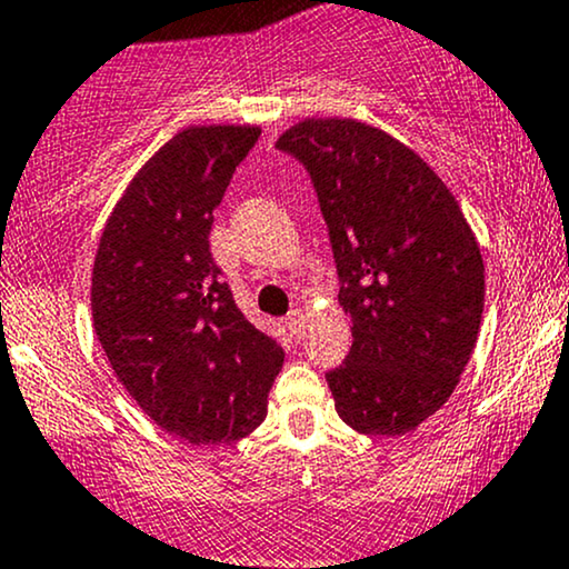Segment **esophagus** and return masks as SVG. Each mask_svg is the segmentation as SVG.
<instances>
[{
    "mask_svg": "<svg viewBox=\"0 0 569 569\" xmlns=\"http://www.w3.org/2000/svg\"><path fill=\"white\" fill-rule=\"evenodd\" d=\"M284 325H287V330H290L292 338L301 336V330H303V309H292L290 315L284 317Z\"/></svg>",
    "mask_w": 569,
    "mask_h": 569,
    "instance_id": "esophagus-1",
    "label": "esophagus"
}]
</instances>
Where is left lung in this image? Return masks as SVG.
<instances>
[{"label": "left lung", "mask_w": 569, "mask_h": 569, "mask_svg": "<svg viewBox=\"0 0 569 569\" xmlns=\"http://www.w3.org/2000/svg\"><path fill=\"white\" fill-rule=\"evenodd\" d=\"M277 147L309 171L328 222L352 349L328 370L362 436L417 430L455 392L483 311V260L459 203L422 158L349 118L303 120Z\"/></svg>", "instance_id": "obj_1"}]
</instances>
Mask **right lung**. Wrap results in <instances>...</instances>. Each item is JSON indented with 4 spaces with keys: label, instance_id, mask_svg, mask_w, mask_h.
I'll use <instances>...</instances> for the list:
<instances>
[{
    "label": "right lung",
    "instance_id": "right-lung-1",
    "mask_svg": "<svg viewBox=\"0 0 569 569\" xmlns=\"http://www.w3.org/2000/svg\"><path fill=\"white\" fill-rule=\"evenodd\" d=\"M258 137L254 126L177 133L133 177L96 252L91 309L107 360L152 422L196 446L250 436L284 362L209 252L214 209Z\"/></svg>",
    "mask_w": 569,
    "mask_h": 569
}]
</instances>
